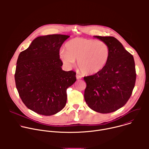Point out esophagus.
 Returning a JSON list of instances; mask_svg holds the SVG:
<instances>
[{"mask_svg": "<svg viewBox=\"0 0 149 149\" xmlns=\"http://www.w3.org/2000/svg\"><path fill=\"white\" fill-rule=\"evenodd\" d=\"M76 78H77V79H81V78H82V77H81V75H78V74H77V75H76Z\"/></svg>", "mask_w": 149, "mask_h": 149, "instance_id": "obj_1", "label": "esophagus"}]
</instances>
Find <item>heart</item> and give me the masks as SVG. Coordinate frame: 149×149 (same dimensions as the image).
<instances>
[{
  "instance_id": "obj_1",
  "label": "heart",
  "mask_w": 149,
  "mask_h": 149,
  "mask_svg": "<svg viewBox=\"0 0 149 149\" xmlns=\"http://www.w3.org/2000/svg\"><path fill=\"white\" fill-rule=\"evenodd\" d=\"M65 50L62 49L59 57L67 67L77 65L82 73L93 75L101 71L109 61L110 49L107 43L101 40L75 38L65 45Z\"/></svg>"
}]
</instances>
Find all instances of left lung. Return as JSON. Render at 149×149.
<instances>
[{
  "instance_id": "1",
  "label": "left lung",
  "mask_w": 149,
  "mask_h": 149,
  "mask_svg": "<svg viewBox=\"0 0 149 149\" xmlns=\"http://www.w3.org/2000/svg\"><path fill=\"white\" fill-rule=\"evenodd\" d=\"M95 37L107 44L110 54L101 71L84 77L87 84L84 99L94 111L110 113L123 107L132 94L136 79L134 60L116 38Z\"/></svg>"
}]
</instances>
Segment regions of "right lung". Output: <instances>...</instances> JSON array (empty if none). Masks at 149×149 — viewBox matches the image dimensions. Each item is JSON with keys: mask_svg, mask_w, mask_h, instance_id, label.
<instances>
[{"mask_svg": "<svg viewBox=\"0 0 149 149\" xmlns=\"http://www.w3.org/2000/svg\"><path fill=\"white\" fill-rule=\"evenodd\" d=\"M69 37L39 36L19 55L15 74L17 90L26 107L39 114L52 116L64 108L67 90L77 80L74 71L61 68L59 49Z\"/></svg>", "mask_w": 149, "mask_h": 149, "instance_id": "right-lung-1", "label": "right lung"}]
</instances>
